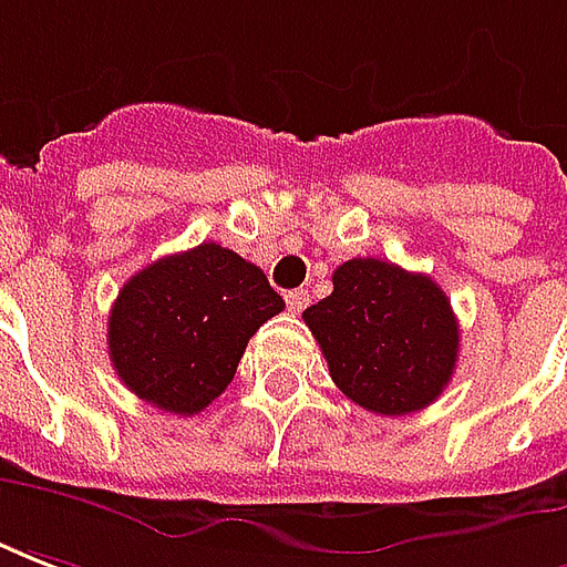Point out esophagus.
Returning a JSON list of instances; mask_svg holds the SVG:
<instances>
[{"mask_svg":"<svg viewBox=\"0 0 567 567\" xmlns=\"http://www.w3.org/2000/svg\"><path fill=\"white\" fill-rule=\"evenodd\" d=\"M308 290H290L287 292V308H290L292 315H302L305 308H308Z\"/></svg>","mask_w":567,"mask_h":567,"instance_id":"1","label":"esophagus"}]
</instances>
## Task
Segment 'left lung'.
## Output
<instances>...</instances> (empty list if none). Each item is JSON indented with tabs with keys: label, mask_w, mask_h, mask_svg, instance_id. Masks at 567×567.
Here are the masks:
<instances>
[{
	"label": "left lung",
	"mask_w": 567,
	"mask_h": 567,
	"mask_svg": "<svg viewBox=\"0 0 567 567\" xmlns=\"http://www.w3.org/2000/svg\"><path fill=\"white\" fill-rule=\"evenodd\" d=\"M305 323L344 396L375 415L431 405L457 363L452 302L427 275L381 259H348Z\"/></svg>",
	"instance_id": "left-lung-1"
}]
</instances>
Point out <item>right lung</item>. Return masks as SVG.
<instances>
[{"label": "right lung", "mask_w": 567, "mask_h": 567, "mask_svg": "<svg viewBox=\"0 0 567 567\" xmlns=\"http://www.w3.org/2000/svg\"><path fill=\"white\" fill-rule=\"evenodd\" d=\"M280 311L262 268L207 240L146 265L118 290L110 360L143 403L192 419L231 384L250 336Z\"/></svg>", "instance_id": "right-lung-1"}]
</instances>
